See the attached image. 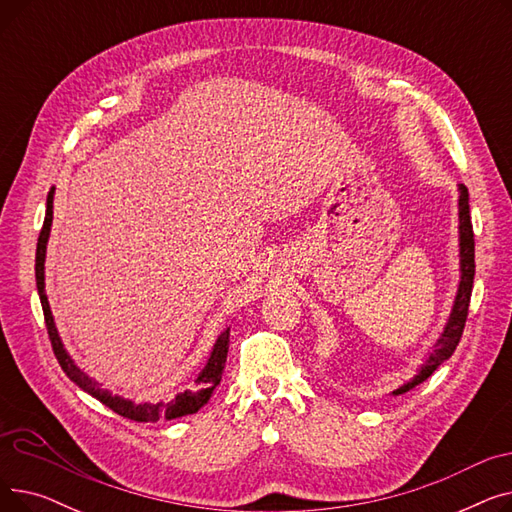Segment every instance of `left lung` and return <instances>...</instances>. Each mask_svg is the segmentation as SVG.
I'll list each match as a JSON object with an SVG mask.
<instances>
[{"mask_svg": "<svg viewBox=\"0 0 512 512\" xmlns=\"http://www.w3.org/2000/svg\"><path fill=\"white\" fill-rule=\"evenodd\" d=\"M461 197H459V218H461V284L459 292H456V301L450 313L448 324L444 328V334L440 336L438 344L434 346V351L429 353L427 363L421 367L419 375H415V380L409 384L400 386L394 390V394H402L417 384L425 382L429 375H432L450 355L456 351V346L461 342L465 324H467V315H469V303H471V292H473V278H475V238H473V224H471V213H469V191L467 186H459Z\"/></svg>", "mask_w": 512, "mask_h": 512, "instance_id": "8db88e82", "label": "left lung"}]
</instances>
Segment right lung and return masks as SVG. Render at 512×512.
Here are the masks:
<instances>
[{"instance_id":"1","label":"right lung","mask_w":512,"mask_h":512,"mask_svg":"<svg viewBox=\"0 0 512 512\" xmlns=\"http://www.w3.org/2000/svg\"><path fill=\"white\" fill-rule=\"evenodd\" d=\"M51 218H53V188L47 195V211H45V222L43 228L39 232V240H37V257H35V278H37V290H39V299H41V307H43V315H45V328L49 334V342L53 348V355H56L60 367L64 369V373L68 378L78 386L83 388L85 392H89L91 396H95L99 402H103L105 407H110L114 413L139 421V423H149V421H157V419H176V417H184V415H193L197 413L205 402L209 400L211 392L215 390V386L220 384L222 373L226 367V359H228V346H230V328H226L222 332V336L215 342L211 357L207 361V365L203 367V371L197 375V380L193 384L191 390H184L182 394H178L174 400L170 402H157V405H151V402H143V405H134L130 400H124L120 396H112L107 390H103L97 382H93L89 375H85L80 371L74 361L68 357L66 348L58 336L56 326H53V317L49 311V303H47V294H45V276H43V263H45V247H47V238H49V228H51Z\"/></svg>"}]
</instances>
